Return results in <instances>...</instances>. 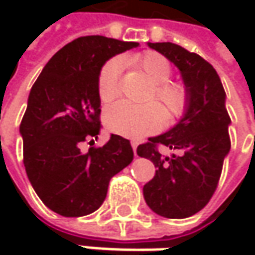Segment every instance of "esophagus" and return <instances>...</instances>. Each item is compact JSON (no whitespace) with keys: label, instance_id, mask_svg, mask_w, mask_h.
I'll return each instance as SVG.
<instances>
[{"label":"esophagus","instance_id":"1","mask_svg":"<svg viewBox=\"0 0 255 255\" xmlns=\"http://www.w3.org/2000/svg\"><path fill=\"white\" fill-rule=\"evenodd\" d=\"M130 144H132L133 152H134V154H136V147H137V143L134 142V140H130Z\"/></svg>","mask_w":255,"mask_h":255}]
</instances>
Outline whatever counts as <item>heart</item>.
<instances>
[{"instance_id":"obj_1","label":"heart","mask_w":255,"mask_h":255,"mask_svg":"<svg viewBox=\"0 0 255 255\" xmlns=\"http://www.w3.org/2000/svg\"><path fill=\"white\" fill-rule=\"evenodd\" d=\"M129 62L137 66L154 85L149 98L152 103L132 105L118 102L108 108L105 112V125L111 132L128 137H137L159 129L164 119L170 123L180 119L187 112L190 91L183 82H170L173 68L166 56L154 51H147L132 58ZM119 75L121 62L118 59H111L102 66L98 76V96L103 105H108L116 98ZM154 100L161 105L154 104Z\"/></svg>"}]
</instances>
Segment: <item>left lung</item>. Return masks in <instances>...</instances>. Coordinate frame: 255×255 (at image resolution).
Instances as JSON below:
<instances>
[{
	"label": "left lung",
	"instance_id": "1",
	"mask_svg": "<svg viewBox=\"0 0 255 255\" xmlns=\"http://www.w3.org/2000/svg\"><path fill=\"white\" fill-rule=\"evenodd\" d=\"M149 46L164 55L180 71L190 91V105L183 119L169 132L137 146V154L157 169L143 186L147 206L167 219H186L210 201L230 152L226 92L216 69L200 55L171 42ZM160 144L176 150L170 158L158 152Z\"/></svg>",
	"mask_w": 255,
	"mask_h": 255
}]
</instances>
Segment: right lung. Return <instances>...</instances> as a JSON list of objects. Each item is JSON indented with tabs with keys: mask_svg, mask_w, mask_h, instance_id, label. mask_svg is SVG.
Instances as JSON below:
<instances>
[{
	"mask_svg": "<svg viewBox=\"0 0 255 255\" xmlns=\"http://www.w3.org/2000/svg\"><path fill=\"white\" fill-rule=\"evenodd\" d=\"M102 35L76 38L45 65L32 85L19 125L24 166L35 193L64 217L91 214L109 181L133 160L130 142L112 134L103 147L81 152L101 130L98 76L113 55L137 46Z\"/></svg>",
	"mask_w": 255,
	"mask_h": 255,
	"instance_id": "1",
	"label": "right lung"
}]
</instances>
